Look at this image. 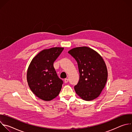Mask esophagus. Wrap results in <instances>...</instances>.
I'll list each match as a JSON object with an SVG mask.
<instances>
[{
	"instance_id": "34e87169",
	"label": "esophagus",
	"mask_w": 132,
	"mask_h": 132,
	"mask_svg": "<svg viewBox=\"0 0 132 132\" xmlns=\"http://www.w3.org/2000/svg\"><path fill=\"white\" fill-rule=\"evenodd\" d=\"M64 82H65V83L68 82V79H67V78L65 79H64Z\"/></svg>"
}]
</instances>
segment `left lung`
<instances>
[{
  "label": "left lung",
  "instance_id": "left-lung-1",
  "mask_svg": "<svg viewBox=\"0 0 132 132\" xmlns=\"http://www.w3.org/2000/svg\"><path fill=\"white\" fill-rule=\"evenodd\" d=\"M76 60L79 80L74 88L82 99H96L104 88L108 79V70L102 56L96 51L87 47H77L68 51Z\"/></svg>",
  "mask_w": 132,
  "mask_h": 132
}]
</instances>
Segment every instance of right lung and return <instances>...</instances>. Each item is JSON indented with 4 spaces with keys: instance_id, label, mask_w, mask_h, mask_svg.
Masks as SVG:
<instances>
[{
    "instance_id": "1",
    "label": "right lung",
    "mask_w": 132,
    "mask_h": 132,
    "mask_svg": "<svg viewBox=\"0 0 132 132\" xmlns=\"http://www.w3.org/2000/svg\"><path fill=\"white\" fill-rule=\"evenodd\" d=\"M63 50L55 47L42 50L32 59L28 68V85L34 95L44 101L53 100L61 90L63 81L59 78L53 63Z\"/></svg>"
}]
</instances>
